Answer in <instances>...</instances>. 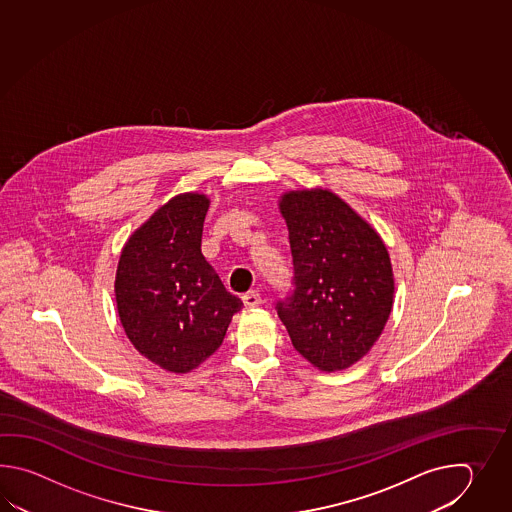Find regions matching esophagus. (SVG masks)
<instances>
[{"instance_id": "obj_1", "label": "esophagus", "mask_w": 512, "mask_h": 512, "mask_svg": "<svg viewBox=\"0 0 512 512\" xmlns=\"http://www.w3.org/2000/svg\"><path fill=\"white\" fill-rule=\"evenodd\" d=\"M241 300H243L245 307L252 309V307H258V305L261 304V294L258 293V291H249V293H245L241 296Z\"/></svg>"}]
</instances>
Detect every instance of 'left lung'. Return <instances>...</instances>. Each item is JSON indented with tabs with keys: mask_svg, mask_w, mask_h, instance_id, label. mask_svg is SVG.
Masks as SVG:
<instances>
[{
	"mask_svg": "<svg viewBox=\"0 0 512 512\" xmlns=\"http://www.w3.org/2000/svg\"><path fill=\"white\" fill-rule=\"evenodd\" d=\"M294 289L276 304L294 349L316 370H346L373 348L392 313V261L379 232L327 188L278 201Z\"/></svg>",
	"mask_w": 512,
	"mask_h": 512,
	"instance_id": "obj_1",
	"label": "left lung"
}]
</instances>
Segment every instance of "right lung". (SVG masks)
Listing matches in <instances>:
<instances>
[{"label":"right lung","mask_w":512,"mask_h":512,"mask_svg":"<svg viewBox=\"0 0 512 512\" xmlns=\"http://www.w3.org/2000/svg\"><path fill=\"white\" fill-rule=\"evenodd\" d=\"M210 197L186 192L157 208L124 243L115 274L120 324L142 357L188 373L221 346L243 302L201 254Z\"/></svg>","instance_id":"add662e5"}]
</instances>
